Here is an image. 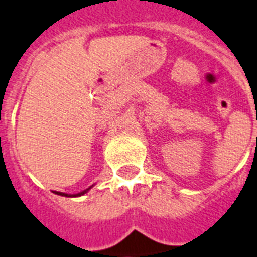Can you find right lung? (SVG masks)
<instances>
[{"label":"right lung","instance_id":"1","mask_svg":"<svg viewBox=\"0 0 257 257\" xmlns=\"http://www.w3.org/2000/svg\"><path fill=\"white\" fill-rule=\"evenodd\" d=\"M89 190H90V188H87V190L82 191V192H79V194H77V195H67V194H63V192H57V191H55V194L62 195V196H81V195L86 194V192H87V191H89Z\"/></svg>","mask_w":257,"mask_h":257}]
</instances>
